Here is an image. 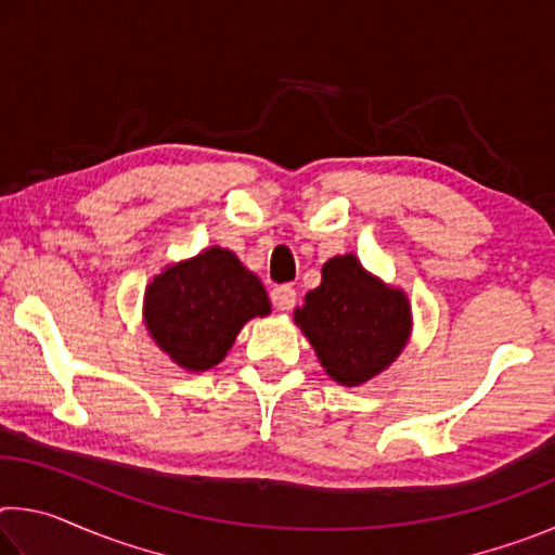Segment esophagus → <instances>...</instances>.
I'll use <instances>...</instances> for the list:
<instances>
[{
    "instance_id": "esophagus-1",
    "label": "esophagus",
    "mask_w": 555,
    "mask_h": 555,
    "mask_svg": "<svg viewBox=\"0 0 555 555\" xmlns=\"http://www.w3.org/2000/svg\"><path fill=\"white\" fill-rule=\"evenodd\" d=\"M271 304H274L276 311H291L296 306V288L294 286H276L271 291Z\"/></svg>"
}]
</instances>
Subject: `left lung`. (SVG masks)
<instances>
[{
	"label": "left lung",
	"instance_id": "obj_1",
	"mask_svg": "<svg viewBox=\"0 0 555 555\" xmlns=\"http://www.w3.org/2000/svg\"><path fill=\"white\" fill-rule=\"evenodd\" d=\"M294 323L327 377L340 387H360L403 352L413 315L406 291L374 276L350 251L325 261L321 286L308 291Z\"/></svg>",
	"mask_w": 555,
	"mask_h": 555
}]
</instances>
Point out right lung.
Wrapping results in <instances>:
<instances>
[{"instance_id":"add662e5","label":"right lung","mask_w":555,"mask_h":555,"mask_svg":"<svg viewBox=\"0 0 555 555\" xmlns=\"http://www.w3.org/2000/svg\"><path fill=\"white\" fill-rule=\"evenodd\" d=\"M271 313L257 274L224 247L166 264L144 291V325L158 350L185 372H208L228 357L244 323Z\"/></svg>"}]
</instances>
